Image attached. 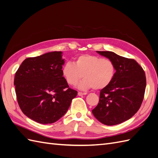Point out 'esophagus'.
Masks as SVG:
<instances>
[{"label": "esophagus", "instance_id": "obj_1", "mask_svg": "<svg viewBox=\"0 0 158 158\" xmlns=\"http://www.w3.org/2000/svg\"><path fill=\"white\" fill-rule=\"evenodd\" d=\"M78 96H82V95H86V92H78Z\"/></svg>", "mask_w": 158, "mask_h": 158}]
</instances>
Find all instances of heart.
Wrapping results in <instances>:
<instances>
[{
    "mask_svg": "<svg viewBox=\"0 0 158 158\" xmlns=\"http://www.w3.org/2000/svg\"><path fill=\"white\" fill-rule=\"evenodd\" d=\"M115 74L116 67L113 61L94 55L80 56L74 64L67 62L62 68V74L71 86L76 85L84 77L78 85L82 90L104 89L113 82Z\"/></svg>",
    "mask_w": 158,
    "mask_h": 158,
    "instance_id": "1",
    "label": "heart"
}]
</instances>
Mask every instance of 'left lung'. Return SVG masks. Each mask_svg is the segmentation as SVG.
Instances as JSON below:
<instances>
[{"mask_svg":"<svg viewBox=\"0 0 158 158\" xmlns=\"http://www.w3.org/2000/svg\"><path fill=\"white\" fill-rule=\"evenodd\" d=\"M97 53L113 61L116 74L110 85L101 90L98 105L92 113L106 125L120 124L131 118L140 108L146 86L145 72L133 59L112 52Z\"/></svg>","mask_w":158,"mask_h":158,"instance_id":"1","label":"left lung"}]
</instances>
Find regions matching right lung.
<instances>
[{
	"mask_svg": "<svg viewBox=\"0 0 158 158\" xmlns=\"http://www.w3.org/2000/svg\"><path fill=\"white\" fill-rule=\"evenodd\" d=\"M61 52L28 57L15 73L19 106L27 117L41 124L53 123L63 116L76 97L62 74Z\"/></svg>",
	"mask_w": 158,
	"mask_h": 158,
	"instance_id": "add662e5",
	"label": "right lung"
}]
</instances>
